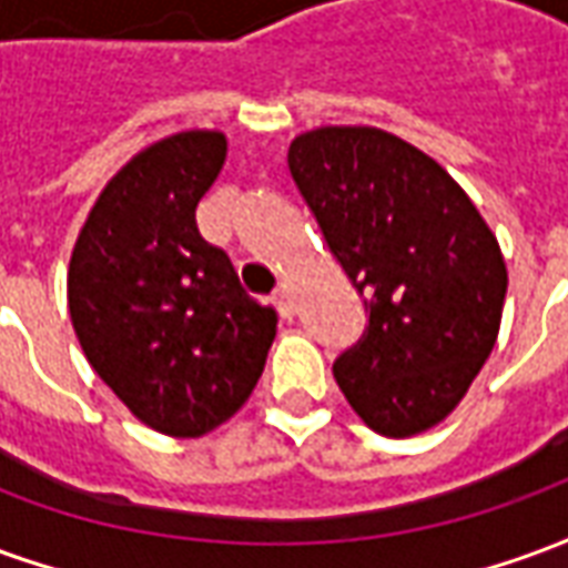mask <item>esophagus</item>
Listing matches in <instances>:
<instances>
[{
    "instance_id": "obj_1",
    "label": "esophagus",
    "mask_w": 568,
    "mask_h": 568,
    "mask_svg": "<svg viewBox=\"0 0 568 568\" xmlns=\"http://www.w3.org/2000/svg\"><path fill=\"white\" fill-rule=\"evenodd\" d=\"M273 307L280 310V316L283 320H292L295 316V297H292V292H288V285H280L276 292L271 295Z\"/></svg>"
}]
</instances>
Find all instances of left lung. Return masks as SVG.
<instances>
[{"mask_svg":"<svg viewBox=\"0 0 568 568\" xmlns=\"http://www.w3.org/2000/svg\"><path fill=\"white\" fill-rule=\"evenodd\" d=\"M288 170L365 297V334L334 362L346 402L386 438L438 426L499 337V240L438 161L386 130H307Z\"/></svg>","mask_w":568,"mask_h":568,"instance_id":"1","label":"left lung"}]
</instances>
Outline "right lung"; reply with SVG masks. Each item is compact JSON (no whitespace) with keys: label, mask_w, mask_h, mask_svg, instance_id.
<instances>
[{"label":"right lung","mask_w":568,"mask_h":568,"mask_svg":"<svg viewBox=\"0 0 568 568\" xmlns=\"http://www.w3.org/2000/svg\"><path fill=\"white\" fill-rule=\"evenodd\" d=\"M227 140L185 130L133 154L100 191L69 258V316L91 368L133 417L200 438L246 405L276 310L197 231Z\"/></svg>","instance_id":"add662e5"}]
</instances>
